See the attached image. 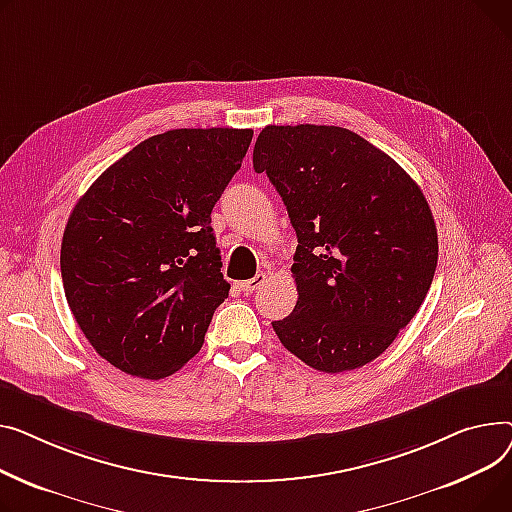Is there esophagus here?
I'll use <instances>...</instances> for the list:
<instances>
[{"label":"esophagus","mask_w":512,"mask_h":512,"mask_svg":"<svg viewBox=\"0 0 512 512\" xmlns=\"http://www.w3.org/2000/svg\"><path fill=\"white\" fill-rule=\"evenodd\" d=\"M266 281V275L264 273H260V275H256L254 279H248V281H242L239 283V289H242L244 293H254L256 289H260V285Z\"/></svg>","instance_id":"esophagus-1"}]
</instances>
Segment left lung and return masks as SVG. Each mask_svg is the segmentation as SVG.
<instances>
[{"instance_id":"1","label":"left lung","mask_w":512,"mask_h":512,"mask_svg":"<svg viewBox=\"0 0 512 512\" xmlns=\"http://www.w3.org/2000/svg\"><path fill=\"white\" fill-rule=\"evenodd\" d=\"M254 169L281 194L297 248L293 312L273 322L314 370L362 368L424 304L438 233L424 192L380 148L337 126H266Z\"/></svg>"}]
</instances>
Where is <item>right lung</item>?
<instances>
[{
	"label": "right lung",
	"mask_w": 512,
	"mask_h": 512,
	"mask_svg": "<svg viewBox=\"0 0 512 512\" xmlns=\"http://www.w3.org/2000/svg\"><path fill=\"white\" fill-rule=\"evenodd\" d=\"M252 134L150 136L76 202L59 256L64 291L84 337L111 366L159 380L200 351L229 295L210 213Z\"/></svg>",
	"instance_id": "1"
}]
</instances>
